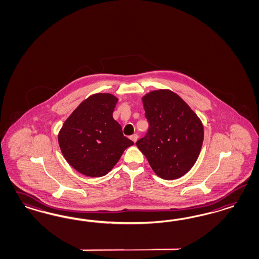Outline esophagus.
<instances>
[{"instance_id":"esophagus-1","label":"esophagus","mask_w":259,"mask_h":259,"mask_svg":"<svg viewBox=\"0 0 259 259\" xmlns=\"http://www.w3.org/2000/svg\"><path fill=\"white\" fill-rule=\"evenodd\" d=\"M138 138H139V137H138V135L137 134L132 135V136L130 137V139H131L134 143H136V142L138 141Z\"/></svg>"}]
</instances>
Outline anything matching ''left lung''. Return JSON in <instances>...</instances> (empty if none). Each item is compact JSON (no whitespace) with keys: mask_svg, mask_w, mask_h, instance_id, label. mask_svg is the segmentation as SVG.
Segmentation results:
<instances>
[{"mask_svg":"<svg viewBox=\"0 0 259 259\" xmlns=\"http://www.w3.org/2000/svg\"><path fill=\"white\" fill-rule=\"evenodd\" d=\"M149 128L136 144L153 171L164 180L188 173L196 162L204 141V126L191 108L170 90L143 97Z\"/></svg>","mask_w":259,"mask_h":259,"instance_id":"8db88e82","label":"left lung"}]
</instances>
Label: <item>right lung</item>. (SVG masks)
<instances>
[{
	"instance_id": "obj_1",
	"label": "right lung",
	"mask_w": 259,
	"mask_h": 259,
	"mask_svg": "<svg viewBox=\"0 0 259 259\" xmlns=\"http://www.w3.org/2000/svg\"><path fill=\"white\" fill-rule=\"evenodd\" d=\"M117 98L99 93L83 100L58 134L64 158L75 170L89 177L106 175L134 143L122 134L113 118Z\"/></svg>"
}]
</instances>
